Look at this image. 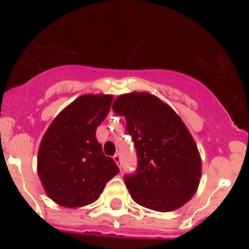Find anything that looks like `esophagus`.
Here are the masks:
<instances>
[{
  "instance_id": "34e87169",
  "label": "esophagus",
  "mask_w": 249,
  "mask_h": 249,
  "mask_svg": "<svg viewBox=\"0 0 249 249\" xmlns=\"http://www.w3.org/2000/svg\"><path fill=\"white\" fill-rule=\"evenodd\" d=\"M113 160H114V162H116V163H117V164L121 163V156H120V153H116V155L113 156Z\"/></svg>"
}]
</instances>
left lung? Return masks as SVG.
<instances>
[{"label":"left lung","mask_w":249,"mask_h":249,"mask_svg":"<svg viewBox=\"0 0 249 249\" xmlns=\"http://www.w3.org/2000/svg\"><path fill=\"white\" fill-rule=\"evenodd\" d=\"M112 109L126 118L137 151L138 168L124 177L132 199L157 212L186 204L198 188L202 160L181 117L147 92L121 94Z\"/></svg>","instance_id":"8db88e82"}]
</instances>
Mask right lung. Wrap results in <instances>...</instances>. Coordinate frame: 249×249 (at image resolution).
Instances as JSON below:
<instances>
[{
	"instance_id": "right-lung-1",
	"label": "right lung",
	"mask_w": 249,
	"mask_h": 249,
	"mask_svg": "<svg viewBox=\"0 0 249 249\" xmlns=\"http://www.w3.org/2000/svg\"><path fill=\"white\" fill-rule=\"evenodd\" d=\"M112 100L111 94H83L59 112L46 131L37 173L54 203L77 208L97 201L106 183L120 172L96 138Z\"/></svg>"
}]
</instances>
